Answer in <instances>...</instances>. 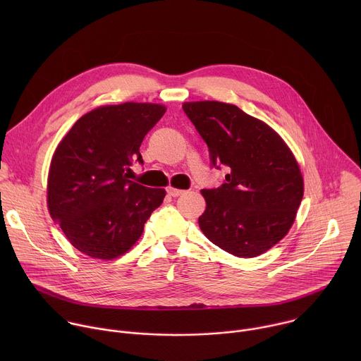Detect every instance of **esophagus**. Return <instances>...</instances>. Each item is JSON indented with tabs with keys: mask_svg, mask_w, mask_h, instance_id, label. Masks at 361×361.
Masks as SVG:
<instances>
[{
	"mask_svg": "<svg viewBox=\"0 0 361 361\" xmlns=\"http://www.w3.org/2000/svg\"><path fill=\"white\" fill-rule=\"evenodd\" d=\"M167 192H169V195H171V197H178V195H181V194L184 192V190L176 188V187H173V185H169V187H167Z\"/></svg>",
	"mask_w": 361,
	"mask_h": 361,
	"instance_id": "34e87169",
	"label": "esophagus"
}]
</instances>
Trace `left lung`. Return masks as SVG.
<instances>
[{
  "instance_id": "obj_1",
  "label": "left lung",
  "mask_w": 361,
  "mask_h": 361,
  "mask_svg": "<svg viewBox=\"0 0 361 361\" xmlns=\"http://www.w3.org/2000/svg\"><path fill=\"white\" fill-rule=\"evenodd\" d=\"M183 110L207 142L213 166L230 169L219 188L201 190L207 204L201 231L235 257L266 252L287 235L302 200L293 151L269 124L234 104L190 101Z\"/></svg>"
}]
</instances>
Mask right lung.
<instances>
[{
  "instance_id": "add662e5",
  "label": "right lung",
  "mask_w": 361,
  "mask_h": 361,
  "mask_svg": "<svg viewBox=\"0 0 361 361\" xmlns=\"http://www.w3.org/2000/svg\"><path fill=\"white\" fill-rule=\"evenodd\" d=\"M156 102L101 106L78 118L59 142L47 180V205L67 240L82 254L114 260L141 237L164 188L128 178L142 163L140 145L164 116Z\"/></svg>"
}]
</instances>
